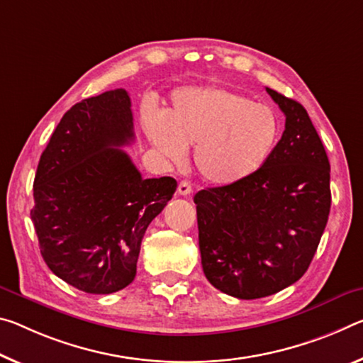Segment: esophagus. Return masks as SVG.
<instances>
[{"instance_id":"esophagus-1","label":"esophagus","mask_w":363,"mask_h":363,"mask_svg":"<svg viewBox=\"0 0 363 363\" xmlns=\"http://www.w3.org/2000/svg\"><path fill=\"white\" fill-rule=\"evenodd\" d=\"M177 194L182 195V197H187V195L192 194V186L191 182L187 181H181L179 186H177Z\"/></svg>"}]
</instances>
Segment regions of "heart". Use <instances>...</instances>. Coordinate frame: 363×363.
Masks as SVG:
<instances>
[{
  "label": "heart",
  "mask_w": 363,
  "mask_h": 363,
  "mask_svg": "<svg viewBox=\"0 0 363 363\" xmlns=\"http://www.w3.org/2000/svg\"><path fill=\"white\" fill-rule=\"evenodd\" d=\"M155 148L181 163L194 148V163L205 181L231 186L267 163L279 135V121L263 103L216 85L177 89L163 118L145 114Z\"/></svg>",
  "instance_id": "obj_1"
}]
</instances>
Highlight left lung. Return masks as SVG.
<instances>
[{"label": "left lung", "instance_id": "obj_1", "mask_svg": "<svg viewBox=\"0 0 363 363\" xmlns=\"http://www.w3.org/2000/svg\"><path fill=\"white\" fill-rule=\"evenodd\" d=\"M286 129L260 169L195 194L206 279L228 296L260 298L307 272L331 206L330 161L301 103L272 89Z\"/></svg>", "mask_w": 363, "mask_h": 363}]
</instances>
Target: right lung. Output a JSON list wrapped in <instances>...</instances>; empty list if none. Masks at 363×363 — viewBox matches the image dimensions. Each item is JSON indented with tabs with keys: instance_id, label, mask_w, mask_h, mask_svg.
Listing matches in <instances>:
<instances>
[{
	"instance_id": "add662e5",
	"label": "right lung",
	"mask_w": 363,
	"mask_h": 363,
	"mask_svg": "<svg viewBox=\"0 0 363 363\" xmlns=\"http://www.w3.org/2000/svg\"><path fill=\"white\" fill-rule=\"evenodd\" d=\"M132 140L129 94L109 90L69 109L38 161L30 215L40 252L87 294L134 281L143 234L176 192L169 176L143 179L119 148Z\"/></svg>"
}]
</instances>
